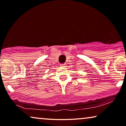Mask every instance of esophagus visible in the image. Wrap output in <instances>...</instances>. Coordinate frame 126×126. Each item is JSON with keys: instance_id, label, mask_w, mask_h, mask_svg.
Here are the masks:
<instances>
[{"instance_id": "obj_1", "label": "esophagus", "mask_w": 126, "mask_h": 126, "mask_svg": "<svg viewBox=\"0 0 126 126\" xmlns=\"http://www.w3.org/2000/svg\"><path fill=\"white\" fill-rule=\"evenodd\" d=\"M66 64H60V66L62 67H64L65 66H66Z\"/></svg>"}]
</instances>
